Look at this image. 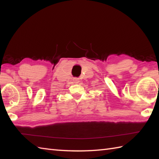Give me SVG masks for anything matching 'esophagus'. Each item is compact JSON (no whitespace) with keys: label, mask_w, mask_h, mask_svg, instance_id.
<instances>
[{"label":"esophagus","mask_w":159,"mask_h":159,"mask_svg":"<svg viewBox=\"0 0 159 159\" xmlns=\"http://www.w3.org/2000/svg\"><path fill=\"white\" fill-rule=\"evenodd\" d=\"M74 82H75L76 83H79V79H76H76H74Z\"/></svg>","instance_id":"34e87169"}]
</instances>
